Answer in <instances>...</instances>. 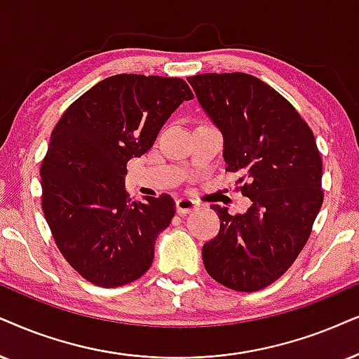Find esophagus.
Wrapping results in <instances>:
<instances>
[{
    "label": "esophagus",
    "mask_w": 359,
    "mask_h": 359,
    "mask_svg": "<svg viewBox=\"0 0 359 359\" xmlns=\"http://www.w3.org/2000/svg\"><path fill=\"white\" fill-rule=\"evenodd\" d=\"M198 202H195L194 198H189V197H180L179 201H177V213H180V215H187L194 210V208H197Z\"/></svg>",
    "instance_id": "1"
}]
</instances>
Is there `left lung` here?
Wrapping results in <instances>:
<instances>
[{
  "label": "left lung",
  "mask_w": 359,
  "mask_h": 359,
  "mask_svg": "<svg viewBox=\"0 0 359 359\" xmlns=\"http://www.w3.org/2000/svg\"><path fill=\"white\" fill-rule=\"evenodd\" d=\"M189 83L224 134L226 170L238 172L247 212L220 219L202 247L207 273L237 292H257L287 271L311 235L323 203V162L315 135L280 93L245 72H207Z\"/></svg>",
  "instance_id": "left-lung-1"
}]
</instances>
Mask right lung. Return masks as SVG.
Returning <instances> with one entry per match:
<instances>
[{"mask_svg":"<svg viewBox=\"0 0 359 359\" xmlns=\"http://www.w3.org/2000/svg\"><path fill=\"white\" fill-rule=\"evenodd\" d=\"M189 99L180 78L116 74L86 90L54 127L39 169L41 205L59 252L90 283L122 287L151 269L175 202L169 194L133 201L127 162L154 146Z\"/></svg>","mask_w":359,"mask_h":359,"instance_id":"obj_1","label":"right lung"}]
</instances>
